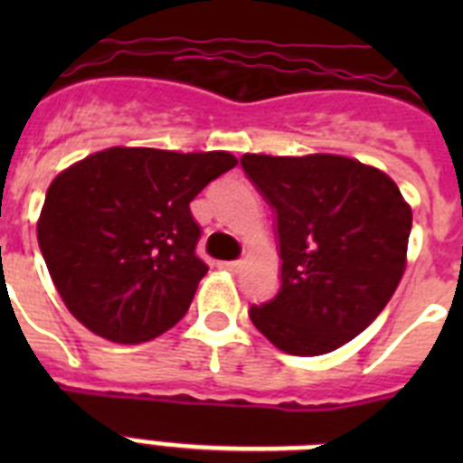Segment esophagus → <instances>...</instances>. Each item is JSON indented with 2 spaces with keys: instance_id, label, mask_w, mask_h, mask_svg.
<instances>
[{
  "instance_id": "obj_1",
  "label": "esophagus",
  "mask_w": 463,
  "mask_h": 463,
  "mask_svg": "<svg viewBox=\"0 0 463 463\" xmlns=\"http://www.w3.org/2000/svg\"><path fill=\"white\" fill-rule=\"evenodd\" d=\"M218 267H220V269H224V271L236 273V271H239V267H241V261H239V260H232V261H218Z\"/></svg>"
}]
</instances>
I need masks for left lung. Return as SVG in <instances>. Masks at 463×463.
I'll return each instance as SVG.
<instances>
[{"label":"left lung","mask_w":463,"mask_h":463,"mask_svg":"<svg viewBox=\"0 0 463 463\" xmlns=\"http://www.w3.org/2000/svg\"><path fill=\"white\" fill-rule=\"evenodd\" d=\"M276 213L280 289L250 320L282 353L315 357L353 341L406 269L412 211L390 175L341 155H243Z\"/></svg>","instance_id":"8db88e82"}]
</instances>
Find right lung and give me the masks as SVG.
<instances>
[{
    "mask_svg": "<svg viewBox=\"0 0 463 463\" xmlns=\"http://www.w3.org/2000/svg\"><path fill=\"white\" fill-rule=\"evenodd\" d=\"M234 166L224 150L109 148L57 175L36 236L73 317L127 345L181 320L208 271L190 202Z\"/></svg>",
    "mask_w": 463,
    "mask_h": 463,
    "instance_id": "obj_1",
    "label": "right lung"
}]
</instances>
